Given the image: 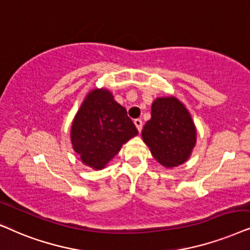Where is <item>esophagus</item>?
<instances>
[{"label":"esophagus","instance_id":"1","mask_svg":"<svg viewBox=\"0 0 250 250\" xmlns=\"http://www.w3.org/2000/svg\"><path fill=\"white\" fill-rule=\"evenodd\" d=\"M134 122H135V125H136V127H137V129H138V131L141 132V131H142V128H143V121H142V119H136Z\"/></svg>","mask_w":250,"mask_h":250}]
</instances>
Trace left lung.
Returning <instances> with one entry per match:
<instances>
[{"label":"left lung","instance_id":"left-lung-1","mask_svg":"<svg viewBox=\"0 0 250 250\" xmlns=\"http://www.w3.org/2000/svg\"><path fill=\"white\" fill-rule=\"evenodd\" d=\"M152 155L166 168L184 164L197 142L191 114L174 96L159 97L152 104L151 119L142 131Z\"/></svg>","mask_w":250,"mask_h":250}]
</instances>
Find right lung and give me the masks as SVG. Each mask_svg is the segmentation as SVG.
Returning <instances> with one entry per match:
<instances>
[{
	"label": "right lung",
	"instance_id": "right-lung-1",
	"mask_svg": "<svg viewBox=\"0 0 250 250\" xmlns=\"http://www.w3.org/2000/svg\"><path fill=\"white\" fill-rule=\"evenodd\" d=\"M137 134L125 108L102 88L89 92L80 106L72 122L71 141L83 164L101 170Z\"/></svg>",
	"mask_w": 250,
	"mask_h": 250
}]
</instances>
